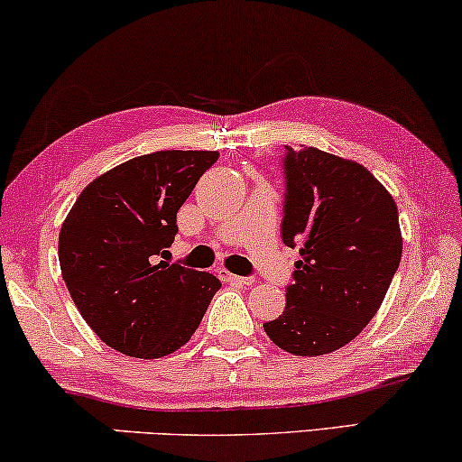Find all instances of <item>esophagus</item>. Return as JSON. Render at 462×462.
Listing matches in <instances>:
<instances>
[{
  "mask_svg": "<svg viewBox=\"0 0 462 462\" xmlns=\"http://www.w3.org/2000/svg\"><path fill=\"white\" fill-rule=\"evenodd\" d=\"M218 277L223 282H231V283H242V286H252V283H254V280H252V277H239V275H233V273H229V271H225V269H220L218 271Z\"/></svg>",
  "mask_w": 462,
  "mask_h": 462,
  "instance_id": "34e87169",
  "label": "esophagus"
}]
</instances>
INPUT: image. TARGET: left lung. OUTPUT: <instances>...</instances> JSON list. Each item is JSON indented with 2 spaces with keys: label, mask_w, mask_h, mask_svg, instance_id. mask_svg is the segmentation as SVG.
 I'll return each mask as SVG.
<instances>
[{
  "label": "left lung",
  "mask_w": 462,
  "mask_h": 462,
  "mask_svg": "<svg viewBox=\"0 0 462 462\" xmlns=\"http://www.w3.org/2000/svg\"><path fill=\"white\" fill-rule=\"evenodd\" d=\"M282 239L299 248L286 309L263 324L292 356H326L368 326L402 258L397 206L362 163L286 147Z\"/></svg>",
  "instance_id": "left-lung-1"
}]
</instances>
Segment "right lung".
Listing matches in <instances>:
<instances>
[{
    "label": "right lung",
    "mask_w": 462,
    "mask_h": 462,
    "mask_svg": "<svg viewBox=\"0 0 462 462\" xmlns=\"http://www.w3.org/2000/svg\"><path fill=\"white\" fill-rule=\"evenodd\" d=\"M217 151H155L124 162L79 193L60 226L62 280L86 324L124 356L155 359L193 337L220 282L157 261L176 212Z\"/></svg>",
    "instance_id": "obj_1"
}]
</instances>
